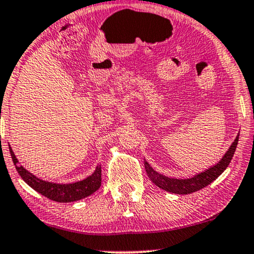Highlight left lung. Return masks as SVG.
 Returning <instances> with one entry per match:
<instances>
[{
	"instance_id": "obj_1",
	"label": "left lung",
	"mask_w": 254,
	"mask_h": 254,
	"mask_svg": "<svg viewBox=\"0 0 254 254\" xmlns=\"http://www.w3.org/2000/svg\"><path fill=\"white\" fill-rule=\"evenodd\" d=\"M239 139V133L238 136L236 137V139L231 144V146L229 147V150L226 151L219 162L208 168L207 171L202 172L200 174H196L192 178L189 179H174V178H168L165 177L158 172H155L153 168L150 166V164L145 160V170H146V173L150 178V180L153 182L155 186H158L159 188L164 189V190L174 192V194L179 195H186V194H191V192L200 190V189L207 187L208 185H210L212 181L216 180L219 175H221L223 172L226 170V167L229 166L230 161L235 154L236 147H237Z\"/></svg>"
}]
</instances>
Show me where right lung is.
Returning a JSON list of instances; mask_svg holds the SVG:
<instances>
[{
	"instance_id": "obj_1",
	"label": "right lung",
	"mask_w": 254,
	"mask_h": 254,
	"mask_svg": "<svg viewBox=\"0 0 254 254\" xmlns=\"http://www.w3.org/2000/svg\"><path fill=\"white\" fill-rule=\"evenodd\" d=\"M9 151L11 154L13 165H15L17 172L21 175V178L28 184L32 189L38 191L39 194L50 198V200L56 202H74L79 201L81 198L87 197L92 195L97 189L101 187V165L96 167L95 172L89 177H87L84 180L73 182V184H54V182L44 181L42 179L35 177L29 171H26L23 166H18V160H17L12 148L9 145Z\"/></svg>"
}]
</instances>
